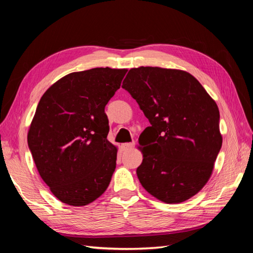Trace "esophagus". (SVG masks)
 Instances as JSON below:
<instances>
[{
    "label": "esophagus",
    "instance_id": "34e87169",
    "mask_svg": "<svg viewBox=\"0 0 253 253\" xmlns=\"http://www.w3.org/2000/svg\"><path fill=\"white\" fill-rule=\"evenodd\" d=\"M135 147V142H127V143H122V149L127 151V150H131Z\"/></svg>",
    "mask_w": 253,
    "mask_h": 253
}]
</instances>
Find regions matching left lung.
Listing matches in <instances>:
<instances>
[{
    "instance_id": "obj_1",
    "label": "left lung",
    "mask_w": 253,
    "mask_h": 253,
    "mask_svg": "<svg viewBox=\"0 0 253 253\" xmlns=\"http://www.w3.org/2000/svg\"><path fill=\"white\" fill-rule=\"evenodd\" d=\"M122 87L150 121L139 137L142 187L167 204L188 201L211 177L223 143L216 102L188 72L131 68Z\"/></svg>"
}]
</instances>
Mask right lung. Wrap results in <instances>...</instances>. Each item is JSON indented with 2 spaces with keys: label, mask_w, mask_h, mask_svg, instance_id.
Returning a JSON list of instances; mask_svg holds the SVG:
<instances>
[{
  "label": "right lung",
  "mask_w": 253,
  "mask_h": 253,
  "mask_svg": "<svg viewBox=\"0 0 253 253\" xmlns=\"http://www.w3.org/2000/svg\"><path fill=\"white\" fill-rule=\"evenodd\" d=\"M126 68L71 73L45 91L30 124L28 147L41 178L62 203L81 207L100 197L116 168L105 105Z\"/></svg>",
  "instance_id": "1"
}]
</instances>
